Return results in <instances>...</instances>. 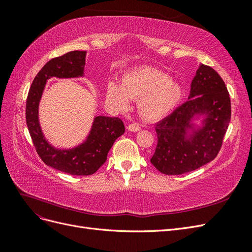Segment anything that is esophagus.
<instances>
[{"label": "esophagus", "mask_w": 252, "mask_h": 252, "mask_svg": "<svg viewBox=\"0 0 252 252\" xmlns=\"http://www.w3.org/2000/svg\"><path fill=\"white\" fill-rule=\"evenodd\" d=\"M127 129H128L129 131L135 132V131H139L140 129H141V127H140L139 124H129V125L127 126Z\"/></svg>", "instance_id": "1"}]
</instances>
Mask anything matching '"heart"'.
<instances>
[{
    "instance_id": "1",
    "label": "heart",
    "mask_w": 252,
    "mask_h": 252,
    "mask_svg": "<svg viewBox=\"0 0 252 252\" xmlns=\"http://www.w3.org/2000/svg\"><path fill=\"white\" fill-rule=\"evenodd\" d=\"M180 84L157 68L145 66L129 71L122 78L121 85L109 82L106 97L119 109H125L129 98H140L139 110L147 120H159L169 114L181 102Z\"/></svg>"
}]
</instances>
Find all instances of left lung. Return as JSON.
<instances>
[{"label":"left lung","instance_id":"8db88e82","mask_svg":"<svg viewBox=\"0 0 252 252\" xmlns=\"http://www.w3.org/2000/svg\"><path fill=\"white\" fill-rule=\"evenodd\" d=\"M205 119L200 128L191 121ZM231 118L230 96L220 74L200 65L191 82L189 100L156 125L158 145L150 162L164 174L193 171L215 158L222 147Z\"/></svg>","mask_w":252,"mask_h":252}]
</instances>
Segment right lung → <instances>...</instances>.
Returning a JSON list of instances; mask_svg holds the SVG:
<instances>
[{
	"instance_id": "add662e5",
	"label": "right lung",
	"mask_w": 252,
	"mask_h": 252,
	"mask_svg": "<svg viewBox=\"0 0 252 252\" xmlns=\"http://www.w3.org/2000/svg\"><path fill=\"white\" fill-rule=\"evenodd\" d=\"M86 51L74 50L50 60L36 74L26 101V123L37 155L47 166L72 175L94 174L107 159L119 136L125 132L119 118L95 117L86 141L71 149H57L45 140L39 123V103L46 81L56 78L83 77Z\"/></svg>"
}]
</instances>
